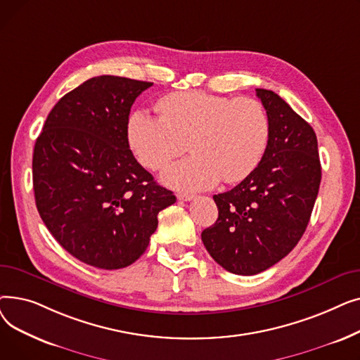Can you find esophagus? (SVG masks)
Returning <instances> with one entry per match:
<instances>
[{
    "label": "esophagus",
    "mask_w": 360,
    "mask_h": 360,
    "mask_svg": "<svg viewBox=\"0 0 360 360\" xmlns=\"http://www.w3.org/2000/svg\"><path fill=\"white\" fill-rule=\"evenodd\" d=\"M176 197H178V200H181V201H191V200L195 198V195H194V194H190V193H179Z\"/></svg>",
    "instance_id": "obj_1"
}]
</instances>
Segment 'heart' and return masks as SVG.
Segmentation results:
<instances>
[{
  "label": "heart",
  "mask_w": 360,
  "mask_h": 360,
  "mask_svg": "<svg viewBox=\"0 0 360 360\" xmlns=\"http://www.w3.org/2000/svg\"><path fill=\"white\" fill-rule=\"evenodd\" d=\"M159 117L136 110L128 141L141 165L160 170L190 146L193 156L167 167L162 181L181 191H200L220 179L238 182L258 166L270 137L266 108L254 98L178 91L162 98Z\"/></svg>",
  "instance_id": "b5f03b06"
}]
</instances>
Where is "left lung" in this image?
I'll return each instance as SVG.
<instances>
[{"label": "left lung", "mask_w": 360, "mask_h": 360, "mask_svg": "<svg viewBox=\"0 0 360 360\" xmlns=\"http://www.w3.org/2000/svg\"><path fill=\"white\" fill-rule=\"evenodd\" d=\"M255 91L270 121L267 148L240 184L213 195L219 217L201 233L213 259L239 276L270 269L296 247L321 184L312 127L274 91Z\"/></svg>", "instance_id": "left-lung-1"}]
</instances>
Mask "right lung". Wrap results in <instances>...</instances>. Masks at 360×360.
Listing matches in <instances>:
<instances>
[{"label":"right lung","instance_id":"right-lung-1","mask_svg":"<svg viewBox=\"0 0 360 360\" xmlns=\"http://www.w3.org/2000/svg\"><path fill=\"white\" fill-rule=\"evenodd\" d=\"M153 83L99 75L56 103L33 150V191L48 231L72 257L118 270L137 261L176 197L128 144L134 101Z\"/></svg>","mask_w":360,"mask_h":360}]
</instances>
